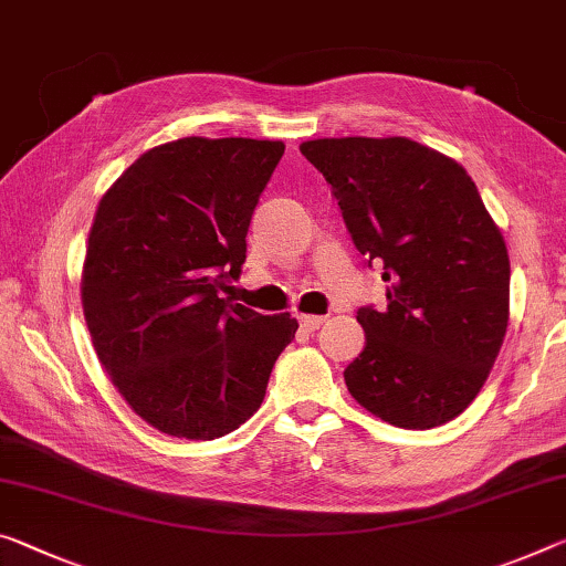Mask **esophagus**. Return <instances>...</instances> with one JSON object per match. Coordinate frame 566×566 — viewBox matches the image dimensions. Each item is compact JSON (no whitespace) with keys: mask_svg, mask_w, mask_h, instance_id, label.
<instances>
[{"mask_svg":"<svg viewBox=\"0 0 566 566\" xmlns=\"http://www.w3.org/2000/svg\"><path fill=\"white\" fill-rule=\"evenodd\" d=\"M322 322H325V317H322V315H300V325L307 332L319 329Z\"/></svg>","mask_w":566,"mask_h":566,"instance_id":"1","label":"esophagus"}]
</instances>
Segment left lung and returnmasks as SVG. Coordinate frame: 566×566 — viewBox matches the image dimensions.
<instances>
[{
  "mask_svg": "<svg viewBox=\"0 0 566 566\" xmlns=\"http://www.w3.org/2000/svg\"><path fill=\"white\" fill-rule=\"evenodd\" d=\"M302 156L332 186L388 307L357 310L345 385L385 423L428 430L471 406L509 327V251L461 164L410 138H317Z\"/></svg>",
  "mask_w": 566,
  "mask_h": 566,
  "instance_id": "1",
  "label": "left lung"
}]
</instances>
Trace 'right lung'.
I'll list each match as a JSON object with an SVG mask.
<instances>
[{
  "label": "right lung",
  "mask_w": 566,
  "mask_h": 566,
  "mask_svg": "<svg viewBox=\"0 0 566 566\" xmlns=\"http://www.w3.org/2000/svg\"><path fill=\"white\" fill-rule=\"evenodd\" d=\"M282 140L178 138L143 154L97 203L83 264L93 347L160 433L213 441L259 410L297 319L221 292L239 280Z\"/></svg>",
  "instance_id": "add662e5"
}]
</instances>
